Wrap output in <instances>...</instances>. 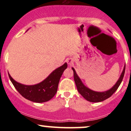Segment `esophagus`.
<instances>
[{
    "label": "esophagus",
    "instance_id": "esophagus-1",
    "mask_svg": "<svg viewBox=\"0 0 131 131\" xmlns=\"http://www.w3.org/2000/svg\"><path fill=\"white\" fill-rule=\"evenodd\" d=\"M67 62L69 65H72V64H73V61L72 58H69L67 59Z\"/></svg>",
    "mask_w": 131,
    "mask_h": 131
}]
</instances>
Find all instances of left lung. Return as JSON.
Listing matches in <instances>:
<instances>
[{
  "label": "left lung",
  "mask_w": 131,
  "mask_h": 131,
  "mask_svg": "<svg viewBox=\"0 0 131 131\" xmlns=\"http://www.w3.org/2000/svg\"><path fill=\"white\" fill-rule=\"evenodd\" d=\"M125 68H126V65L124 66L123 72H122L121 76H120L119 80H117L116 83L111 89L103 92H95V91L89 89V88L85 86L82 82L80 78L79 77V76L76 73L75 70L74 69L73 67L72 69L73 71V78H74V81L75 83L76 86H77L78 92L87 101H90V102L95 103L100 102V101L105 100L107 98H110L117 90V89H118L120 84H121L122 80L123 79V77H124Z\"/></svg>",
  "instance_id": "obj_1"
}]
</instances>
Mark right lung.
Instances as JSON below:
<instances>
[{"instance_id":"right-lung-1","label":"right lung","mask_w":131,"mask_h":131,"mask_svg":"<svg viewBox=\"0 0 131 131\" xmlns=\"http://www.w3.org/2000/svg\"><path fill=\"white\" fill-rule=\"evenodd\" d=\"M67 67V63L54 70L45 80L34 85L21 84L8 76L16 90L23 97L35 103H43L54 97L58 90V84L62 75Z\"/></svg>"}]
</instances>
